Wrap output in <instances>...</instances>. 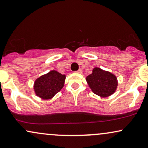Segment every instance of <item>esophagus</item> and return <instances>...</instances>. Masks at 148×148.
<instances>
[{"instance_id":"obj_1","label":"esophagus","mask_w":148,"mask_h":148,"mask_svg":"<svg viewBox=\"0 0 148 148\" xmlns=\"http://www.w3.org/2000/svg\"><path fill=\"white\" fill-rule=\"evenodd\" d=\"M76 73H82V69H79L77 71H76Z\"/></svg>"}]
</instances>
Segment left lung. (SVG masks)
<instances>
[{
  "mask_svg": "<svg viewBox=\"0 0 148 148\" xmlns=\"http://www.w3.org/2000/svg\"><path fill=\"white\" fill-rule=\"evenodd\" d=\"M86 79L92 92L101 97L112 95L118 85L117 79L114 74L98 67L94 68L92 73L87 76Z\"/></svg>",
  "mask_w": 148,
  "mask_h": 148,
  "instance_id": "obj_1",
  "label": "left lung"
}]
</instances>
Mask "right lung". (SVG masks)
Returning a JSON list of instances; mask_svg holds the SVG:
<instances>
[{
    "instance_id": "right-lung-1",
    "label": "right lung",
    "mask_w": 148,
    "mask_h": 148,
    "mask_svg": "<svg viewBox=\"0 0 148 148\" xmlns=\"http://www.w3.org/2000/svg\"><path fill=\"white\" fill-rule=\"evenodd\" d=\"M66 79L65 75L56 71L38 77L34 82V88L36 95L42 99H50L63 88Z\"/></svg>"
}]
</instances>
